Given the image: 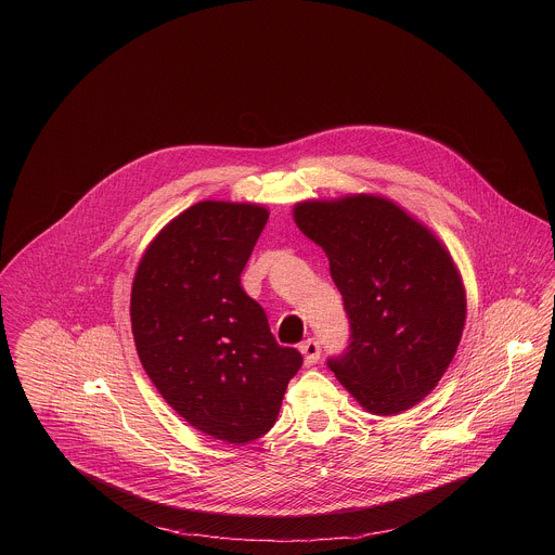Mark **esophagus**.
Here are the masks:
<instances>
[{
    "label": "esophagus",
    "mask_w": 555,
    "mask_h": 555,
    "mask_svg": "<svg viewBox=\"0 0 555 555\" xmlns=\"http://www.w3.org/2000/svg\"><path fill=\"white\" fill-rule=\"evenodd\" d=\"M299 350H301V354H304L306 365H314V363H318V359H320V344H318L317 339H306V341L299 346Z\"/></svg>",
    "instance_id": "34e87169"
}]
</instances>
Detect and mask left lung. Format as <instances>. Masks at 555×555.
<instances>
[{"instance_id": "obj_1", "label": "left lung", "mask_w": 555, "mask_h": 555, "mask_svg": "<svg viewBox=\"0 0 555 555\" xmlns=\"http://www.w3.org/2000/svg\"><path fill=\"white\" fill-rule=\"evenodd\" d=\"M295 224L328 258L350 320V344L328 359L367 412L391 416L429 396L466 324V288L444 243L378 194L304 201Z\"/></svg>"}]
</instances>
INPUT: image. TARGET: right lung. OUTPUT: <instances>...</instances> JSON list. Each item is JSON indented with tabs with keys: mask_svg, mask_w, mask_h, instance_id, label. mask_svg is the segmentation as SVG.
I'll list each match as a JSON object with an SVG mask.
<instances>
[{
	"mask_svg": "<svg viewBox=\"0 0 555 555\" xmlns=\"http://www.w3.org/2000/svg\"><path fill=\"white\" fill-rule=\"evenodd\" d=\"M267 220L262 205L201 201L147 245L132 282V335L150 380L192 427L231 444L273 427L304 363L241 288Z\"/></svg>",
	"mask_w": 555,
	"mask_h": 555,
	"instance_id": "1",
	"label": "right lung"
}]
</instances>
